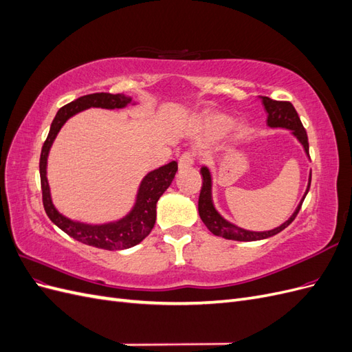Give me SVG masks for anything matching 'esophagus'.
<instances>
[{
    "label": "esophagus",
    "mask_w": 352,
    "mask_h": 352,
    "mask_svg": "<svg viewBox=\"0 0 352 352\" xmlns=\"http://www.w3.org/2000/svg\"><path fill=\"white\" fill-rule=\"evenodd\" d=\"M195 164V157L190 153H184L179 158V168L184 170L188 167H192Z\"/></svg>",
    "instance_id": "esophagus-1"
}]
</instances>
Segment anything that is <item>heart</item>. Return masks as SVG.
<instances>
[{
  "instance_id": "obj_1",
  "label": "heart",
  "mask_w": 352,
  "mask_h": 352,
  "mask_svg": "<svg viewBox=\"0 0 352 352\" xmlns=\"http://www.w3.org/2000/svg\"><path fill=\"white\" fill-rule=\"evenodd\" d=\"M233 126V120L229 119L226 116L221 114H212L206 117L204 120L201 123L202 132L211 135V136H221L225 135L226 132H229Z\"/></svg>"
}]
</instances>
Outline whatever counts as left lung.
<instances>
[{"label": "left lung", "mask_w": 352, "mask_h": 352, "mask_svg": "<svg viewBox=\"0 0 352 352\" xmlns=\"http://www.w3.org/2000/svg\"><path fill=\"white\" fill-rule=\"evenodd\" d=\"M261 102L264 105V110L267 111V126L272 127V129H286L291 131V133L296 138V141L300 142L304 148V151L307 157L310 158V153H308V138L307 132L304 129V126L301 123L300 116H298L296 110L294 109V105L287 101H274L269 97H261ZM201 175H202V188H201V194L198 199V212L201 220L204 221V225L208 228V230L216 236H221L225 239L230 241H241V242H251V241H261V239H267L270 236L278 235L279 232L286 229L294 221L296 217L298 211H300L302 201L305 195L310 190L311 185V173L308 176V184L305 192L300 201V204L295 208L292 212V216L283 221L280 226L270 229V230H248L236 226L235 223H232L223 217L217 208L214 207V202H212V177L211 172L207 166L201 167Z\"/></svg>", "instance_id": "left-lung-1"}]
</instances>
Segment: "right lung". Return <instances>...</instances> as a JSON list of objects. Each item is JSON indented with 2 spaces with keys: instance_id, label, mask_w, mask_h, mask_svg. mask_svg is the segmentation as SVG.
<instances>
[{
  "instance_id": "obj_1",
  "label": "right lung",
  "mask_w": 352,
  "mask_h": 352,
  "mask_svg": "<svg viewBox=\"0 0 352 352\" xmlns=\"http://www.w3.org/2000/svg\"><path fill=\"white\" fill-rule=\"evenodd\" d=\"M129 104H136L132 97H127L124 94L114 95L109 92L83 95V97L66 104L65 107H61L57 111L54 120L51 123L50 133L47 136V141L44 142V146H42L39 160L42 202H44V208L50 220L63 232H66L70 238L85 245H91V247L109 251L132 248L150 235V232L155 225L157 201L164 194V190L170 186V184L173 182L175 175L177 172V163L170 162L162 167L151 170V172H148L144 176L140 188H138L133 206L127 214L109 223L91 225V223L72 220L63 216L56 208L51 198V189L47 177L48 154L58 132L61 131V127L74 114L88 110L91 107L105 110L124 109Z\"/></svg>"
}]
</instances>
